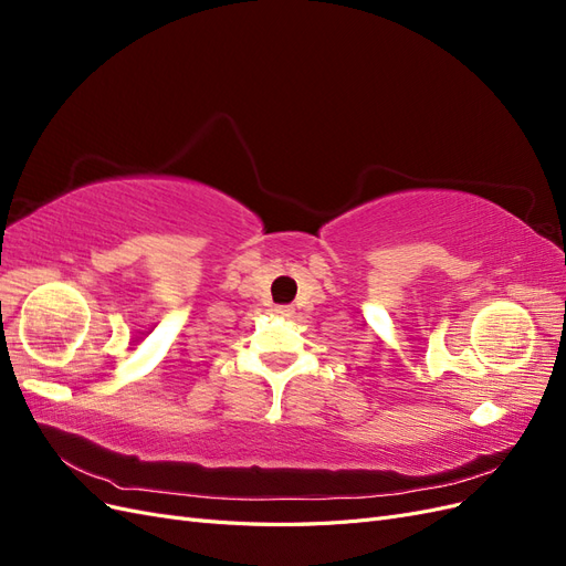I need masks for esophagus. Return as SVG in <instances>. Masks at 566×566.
Listing matches in <instances>:
<instances>
[{
  "label": "esophagus",
  "instance_id": "1",
  "mask_svg": "<svg viewBox=\"0 0 566 566\" xmlns=\"http://www.w3.org/2000/svg\"><path fill=\"white\" fill-rule=\"evenodd\" d=\"M273 312H276V314H279V316H283V318H290V316L295 314L293 306H276V310H273Z\"/></svg>",
  "mask_w": 566,
  "mask_h": 566
}]
</instances>
